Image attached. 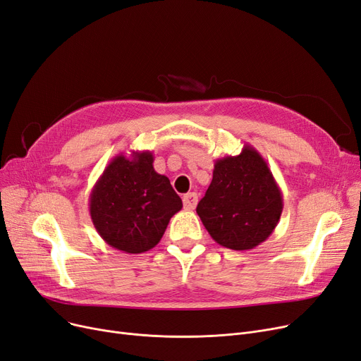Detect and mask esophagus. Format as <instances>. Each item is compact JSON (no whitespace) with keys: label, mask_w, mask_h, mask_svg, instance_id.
I'll return each instance as SVG.
<instances>
[{"label":"esophagus","mask_w":361,"mask_h":361,"mask_svg":"<svg viewBox=\"0 0 361 361\" xmlns=\"http://www.w3.org/2000/svg\"><path fill=\"white\" fill-rule=\"evenodd\" d=\"M183 205L185 209H195L197 205V195L195 192H190L183 196Z\"/></svg>","instance_id":"obj_1"}]
</instances>
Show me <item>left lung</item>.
<instances>
[{
  "instance_id": "left-lung-1",
  "label": "left lung",
  "mask_w": 361,
  "mask_h": 361,
  "mask_svg": "<svg viewBox=\"0 0 361 361\" xmlns=\"http://www.w3.org/2000/svg\"><path fill=\"white\" fill-rule=\"evenodd\" d=\"M283 193L262 154L245 144L238 156L217 159L196 212L214 241L251 250L268 239L283 212Z\"/></svg>"
}]
</instances>
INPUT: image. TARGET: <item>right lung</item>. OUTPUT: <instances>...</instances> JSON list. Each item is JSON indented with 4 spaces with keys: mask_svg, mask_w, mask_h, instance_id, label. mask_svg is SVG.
I'll return each mask as SVG.
<instances>
[{
    "mask_svg": "<svg viewBox=\"0 0 361 361\" xmlns=\"http://www.w3.org/2000/svg\"><path fill=\"white\" fill-rule=\"evenodd\" d=\"M149 150L111 159L89 196L93 226L104 241L129 255L149 251L183 208L169 178L153 168Z\"/></svg>",
    "mask_w": 361,
    "mask_h": 361,
    "instance_id": "1",
    "label": "right lung"
}]
</instances>
